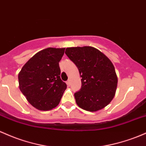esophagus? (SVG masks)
Instances as JSON below:
<instances>
[{
	"mask_svg": "<svg viewBox=\"0 0 146 146\" xmlns=\"http://www.w3.org/2000/svg\"><path fill=\"white\" fill-rule=\"evenodd\" d=\"M66 84H67V85H68V86L70 85V81L69 80H68L66 82Z\"/></svg>",
	"mask_w": 146,
	"mask_h": 146,
	"instance_id": "esophagus-1",
	"label": "esophagus"
}]
</instances>
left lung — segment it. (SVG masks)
<instances>
[{"label":"left lung","mask_w":146,"mask_h":146,"mask_svg":"<svg viewBox=\"0 0 146 146\" xmlns=\"http://www.w3.org/2000/svg\"><path fill=\"white\" fill-rule=\"evenodd\" d=\"M65 53L78 67L82 78L80 90L74 94L77 105L89 111H97L109 105L118 83L111 60L91 46L66 48Z\"/></svg>","instance_id":"8db88e82"}]
</instances>
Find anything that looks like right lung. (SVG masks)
Wrapping results in <instances>:
<instances>
[{"instance_id":"right-lung-1","label":"right lung","mask_w":146,"mask_h":146,"mask_svg":"<svg viewBox=\"0 0 146 146\" xmlns=\"http://www.w3.org/2000/svg\"><path fill=\"white\" fill-rule=\"evenodd\" d=\"M65 48H48L29 60L18 78L19 89L29 103L41 111H49L59 105L66 84L60 78L59 62Z\"/></svg>"}]
</instances>
